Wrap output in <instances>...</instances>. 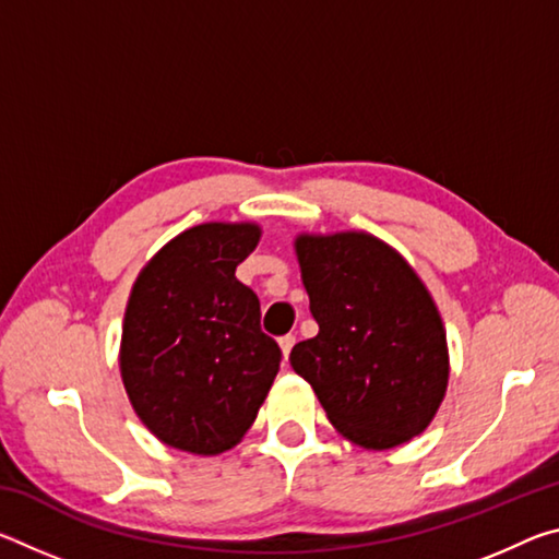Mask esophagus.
Masks as SVG:
<instances>
[{"label": "esophagus", "instance_id": "esophagus-1", "mask_svg": "<svg viewBox=\"0 0 559 559\" xmlns=\"http://www.w3.org/2000/svg\"><path fill=\"white\" fill-rule=\"evenodd\" d=\"M278 345H281V353H283V359H288V355H290V349H293V345H296V335H283V337L278 340Z\"/></svg>", "mask_w": 559, "mask_h": 559}]
</instances>
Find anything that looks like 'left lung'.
<instances>
[{
    "label": "left lung",
    "mask_w": 559,
    "mask_h": 559,
    "mask_svg": "<svg viewBox=\"0 0 559 559\" xmlns=\"http://www.w3.org/2000/svg\"><path fill=\"white\" fill-rule=\"evenodd\" d=\"M318 335L290 365L333 427L365 449H392L429 427L449 382L447 333L429 290L400 253L362 231L298 236Z\"/></svg>",
    "instance_id": "8db88e82"
}]
</instances>
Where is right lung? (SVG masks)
Returning <instances> with one entry per match:
<instances>
[{
  "label": "right lung",
  "mask_w": 559,
  "mask_h": 559,
  "mask_svg": "<svg viewBox=\"0 0 559 559\" xmlns=\"http://www.w3.org/2000/svg\"><path fill=\"white\" fill-rule=\"evenodd\" d=\"M257 224H200L140 271L122 323L132 409L167 447L214 456L239 443L281 367L261 302L236 278Z\"/></svg>",
  "instance_id": "right-lung-1"
}]
</instances>
